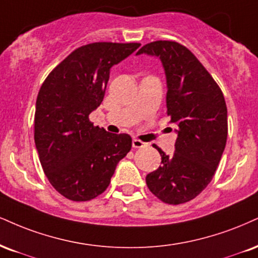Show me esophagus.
Wrapping results in <instances>:
<instances>
[{
  "label": "esophagus",
  "instance_id": "34e87169",
  "mask_svg": "<svg viewBox=\"0 0 258 258\" xmlns=\"http://www.w3.org/2000/svg\"><path fill=\"white\" fill-rule=\"evenodd\" d=\"M145 145H147V143L139 141V139H133L132 141V147L135 149H138V148H144Z\"/></svg>",
  "mask_w": 258,
  "mask_h": 258
}]
</instances>
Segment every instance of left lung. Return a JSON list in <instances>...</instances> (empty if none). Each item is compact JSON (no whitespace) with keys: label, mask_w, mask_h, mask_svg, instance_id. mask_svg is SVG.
Masks as SVG:
<instances>
[{"label":"left lung","mask_w":258,"mask_h":258,"mask_svg":"<svg viewBox=\"0 0 258 258\" xmlns=\"http://www.w3.org/2000/svg\"><path fill=\"white\" fill-rule=\"evenodd\" d=\"M157 56L167 79V114L178 125L175 151L161 155V166L145 178L147 185L167 204L197 197L212 181L227 141V107L221 89L192 52L180 43L156 40L137 55Z\"/></svg>","instance_id":"left-lung-1"}]
</instances>
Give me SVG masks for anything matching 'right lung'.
<instances>
[{
    "mask_svg": "<svg viewBox=\"0 0 258 258\" xmlns=\"http://www.w3.org/2000/svg\"><path fill=\"white\" fill-rule=\"evenodd\" d=\"M139 43H90L71 52L49 73L36 101L35 143L52 187L71 201L103 194L116 164L132 148L126 133L114 135L89 120L99 107L110 68Z\"/></svg>",
    "mask_w": 258,
    "mask_h": 258,
    "instance_id": "1",
    "label": "right lung"
}]
</instances>
